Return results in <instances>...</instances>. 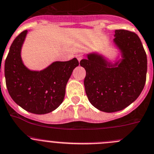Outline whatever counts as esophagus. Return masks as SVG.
Returning <instances> with one entry per match:
<instances>
[{
    "label": "esophagus",
    "instance_id": "esophagus-1",
    "mask_svg": "<svg viewBox=\"0 0 154 154\" xmlns=\"http://www.w3.org/2000/svg\"><path fill=\"white\" fill-rule=\"evenodd\" d=\"M77 60H78L79 62H80V61H81L82 59H83V56H82L81 54H77Z\"/></svg>",
    "mask_w": 154,
    "mask_h": 154
}]
</instances>
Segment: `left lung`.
<instances>
[{
  "mask_svg": "<svg viewBox=\"0 0 154 154\" xmlns=\"http://www.w3.org/2000/svg\"><path fill=\"white\" fill-rule=\"evenodd\" d=\"M114 37L112 42L120 56L113 62L95 51L80 62L86 70L87 98L105 112L121 111L135 101L144 87L147 70L146 52L137 34L117 29Z\"/></svg>",
  "mask_w": 154,
  "mask_h": 154,
  "instance_id": "left-lung-1",
  "label": "left lung"
}]
</instances>
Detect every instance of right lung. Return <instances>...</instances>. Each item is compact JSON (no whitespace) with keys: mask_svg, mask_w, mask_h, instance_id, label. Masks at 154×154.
Returning <instances> with one entry per match:
<instances>
[{"mask_svg":"<svg viewBox=\"0 0 154 154\" xmlns=\"http://www.w3.org/2000/svg\"><path fill=\"white\" fill-rule=\"evenodd\" d=\"M28 30L13 42L5 60L6 85L11 98L23 109L33 114H47L62 103L65 88L73 70L79 65L76 57L54 61L41 70L29 69L21 57Z\"/></svg>","mask_w":154,"mask_h":154,"instance_id":"obj_1","label":"right lung"}]
</instances>
